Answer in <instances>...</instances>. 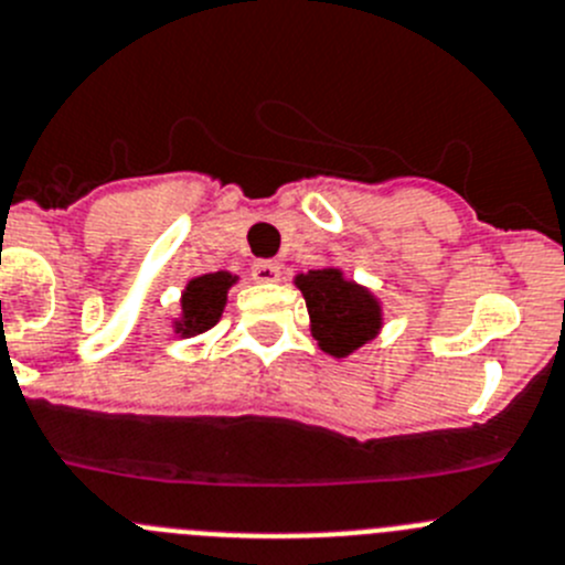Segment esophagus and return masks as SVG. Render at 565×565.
<instances>
[{
    "label": "esophagus",
    "instance_id": "esophagus-1",
    "mask_svg": "<svg viewBox=\"0 0 565 565\" xmlns=\"http://www.w3.org/2000/svg\"><path fill=\"white\" fill-rule=\"evenodd\" d=\"M253 278L262 284H273L281 278V264L270 262V258H262V262L253 264Z\"/></svg>",
    "mask_w": 565,
    "mask_h": 565
}]
</instances>
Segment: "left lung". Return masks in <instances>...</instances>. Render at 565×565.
<instances>
[{"mask_svg": "<svg viewBox=\"0 0 565 565\" xmlns=\"http://www.w3.org/2000/svg\"><path fill=\"white\" fill-rule=\"evenodd\" d=\"M292 284L307 301L309 332L318 340L320 352L349 358L383 329V301L334 264L298 273Z\"/></svg>", "mask_w": 565, "mask_h": 565, "instance_id": "left-lung-1", "label": "left lung"}]
</instances>
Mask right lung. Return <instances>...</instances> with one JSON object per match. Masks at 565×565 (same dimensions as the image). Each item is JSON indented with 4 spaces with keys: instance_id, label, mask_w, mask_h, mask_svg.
<instances>
[{
    "instance_id": "right-lung-1",
    "label": "right lung",
    "mask_w": 565,
    "mask_h": 565,
    "mask_svg": "<svg viewBox=\"0 0 565 565\" xmlns=\"http://www.w3.org/2000/svg\"><path fill=\"white\" fill-rule=\"evenodd\" d=\"M233 284H238V276H233L227 270L205 273V276L191 278L180 295V315L171 320L174 334H180V338H194V334H202L211 327H216L222 312H225L227 289Z\"/></svg>"
}]
</instances>
